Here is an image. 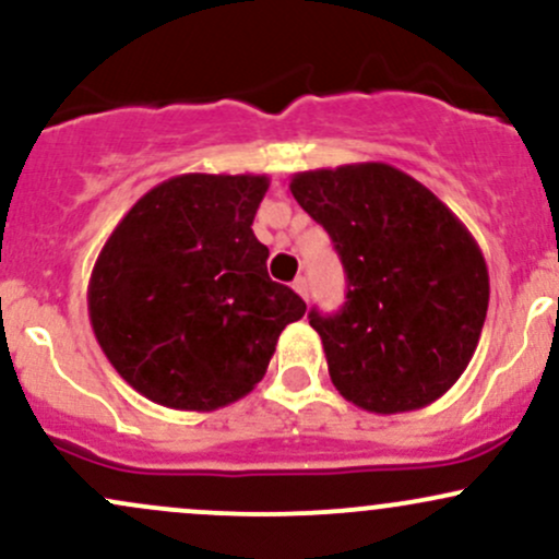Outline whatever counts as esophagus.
I'll list each match as a JSON object with an SVG mask.
<instances>
[{"label":"esophagus","mask_w":559,"mask_h":559,"mask_svg":"<svg viewBox=\"0 0 559 559\" xmlns=\"http://www.w3.org/2000/svg\"><path fill=\"white\" fill-rule=\"evenodd\" d=\"M292 286H294V292L299 294V297H302V299H308V278H302V275H299V278L294 281Z\"/></svg>","instance_id":"esophagus-1"}]
</instances>
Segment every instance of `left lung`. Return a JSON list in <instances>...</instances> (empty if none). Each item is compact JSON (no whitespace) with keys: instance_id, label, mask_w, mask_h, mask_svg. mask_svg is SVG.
<instances>
[{"instance_id":"1","label":"left lung","mask_w":559,"mask_h":559,"mask_svg":"<svg viewBox=\"0 0 559 559\" xmlns=\"http://www.w3.org/2000/svg\"><path fill=\"white\" fill-rule=\"evenodd\" d=\"M289 188L347 273L345 308L310 312L340 395L371 414L443 397L475 355L490 297L486 257L467 225L382 162L297 171Z\"/></svg>"}]
</instances>
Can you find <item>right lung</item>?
<instances>
[{"instance_id":"add662e5","label":"right lung","mask_w":559,"mask_h":559,"mask_svg":"<svg viewBox=\"0 0 559 559\" xmlns=\"http://www.w3.org/2000/svg\"><path fill=\"white\" fill-rule=\"evenodd\" d=\"M267 175H188L151 188L97 254L90 323L119 377L158 406L217 411L265 377L308 305L267 275L251 223Z\"/></svg>"}]
</instances>
